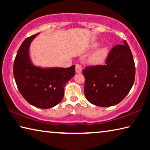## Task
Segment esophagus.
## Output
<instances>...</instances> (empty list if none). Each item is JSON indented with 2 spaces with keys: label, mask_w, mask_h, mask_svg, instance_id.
Returning a JSON list of instances; mask_svg holds the SVG:
<instances>
[{
  "label": "esophagus",
  "mask_w": 150,
  "mask_h": 150,
  "mask_svg": "<svg viewBox=\"0 0 150 150\" xmlns=\"http://www.w3.org/2000/svg\"><path fill=\"white\" fill-rule=\"evenodd\" d=\"M82 66L79 64H77L75 65V71H76V73H81L82 72Z\"/></svg>",
  "instance_id": "1"
}]
</instances>
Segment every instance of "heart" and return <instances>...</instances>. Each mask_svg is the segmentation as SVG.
<instances>
[{"label": "heart", "instance_id": "obj_1", "mask_svg": "<svg viewBox=\"0 0 150 150\" xmlns=\"http://www.w3.org/2000/svg\"><path fill=\"white\" fill-rule=\"evenodd\" d=\"M106 53H107V50L106 48H101V49L98 50L95 54L93 55L92 57L93 61L95 62H100L105 59Z\"/></svg>", "mask_w": 150, "mask_h": 150}]
</instances>
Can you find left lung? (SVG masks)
Segmentation results:
<instances>
[{
    "label": "left lung",
    "instance_id": "8db88e82",
    "mask_svg": "<svg viewBox=\"0 0 150 150\" xmlns=\"http://www.w3.org/2000/svg\"><path fill=\"white\" fill-rule=\"evenodd\" d=\"M85 97L93 105L107 107L120 103L132 87L135 80V64L130 47L123 45L112 48L105 64L86 67Z\"/></svg>",
    "mask_w": 150,
    "mask_h": 150
}]
</instances>
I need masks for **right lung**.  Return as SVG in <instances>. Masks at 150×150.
<instances>
[{
  "label": "right lung",
  "mask_w": 150,
  "mask_h": 150,
  "mask_svg": "<svg viewBox=\"0 0 150 150\" xmlns=\"http://www.w3.org/2000/svg\"><path fill=\"white\" fill-rule=\"evenodd\" d=\"M38 34L27 38L20 45L14 59L13 73L17 87L24 99L35 107L47 109L63 99L64 87L74 76L75 65L43 69L33 65L29 48Z\"/></svg>",
  "instance_id": "add662e5"
}]
</instances>
